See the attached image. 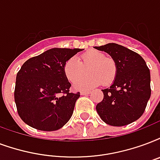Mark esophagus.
Returning a JSON list of instances; mask_svg holds the SVG:
<instances>
[{
  "instance_id": "34e87169",
  "label": "esophagus",
  "mask_w": 160,
  "mask_h": 160,
  "mask_svg": "<svg viewBox=\"0 0 160 160\" xmlns=\"http://www.w3.org/2000/svg\"><path fill=\"white\" fill-rule=\"evenodd\" d=\"M90 93H91L90 91H81V92H80V95H81V96H85V95H89Z\"/></svg>"
}]
</instances>
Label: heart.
<instances>
[{
	"mask_svg": "<svg viewBox=\"0 0 160 160\" xmlns=\"http://www.w3.org/2000/svg\"><path fill=\"white\" fill-rule=\"evenodd\" d=\"M86 68L87 74L85 78H78L83 73ZM117 64L112 58L106 57L105 53L98 50H90L80 56V62L75 58H70L64 63V73L69 81H75L74 88L83 91L90 90L101 83L109 85L113 82L117 75Z\"/></svg>",
	"mask_w": 160,
	"mask_h": 160,
	"instance_id": "b5f03b06",
	"label": "heart"
}]
</instances>
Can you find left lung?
<instances>
[{"instance_id":"obj_1","label":"left lung","mask_w":160,"mask_h":160,"mask_svg":"<svg viewBox=\"0 0 160 160\" xmlns=\"http://www.w3.org/2000/svg\"><path fill=\"white\" fill-rule=\"evenodd\" d=\"M94 48L108 53L118 68L112 85L102 90L104 97L96 105V112L111 126L122 127L133 122L144 112L151 95L150 71L144 59L117 43Z\"/></svg>"}]
</instances>
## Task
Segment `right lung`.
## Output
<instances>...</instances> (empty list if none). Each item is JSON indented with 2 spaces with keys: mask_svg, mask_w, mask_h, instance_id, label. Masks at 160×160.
Masks as SVG:
<instances>
[{
  "mask_svg": "<svg viewBox=\"0 0 160 160\" xmlns=\"http://www.w3.org/2000/svg\"><path fill=\"white\" fill-rule=\"evenodd\" d=\"M80 48H53L29 58L16 79L18 115L26 124L41 131H55L70 119L80 92H69L64 64Z\"/></svg>",
  "mask_w": 160,
  "mask_h": 160,
  "instance_id": "right-lung-1",
  "label": "right lung"
}]
</instances>
